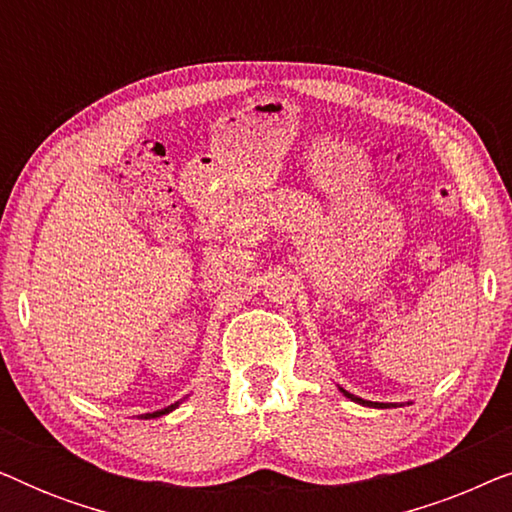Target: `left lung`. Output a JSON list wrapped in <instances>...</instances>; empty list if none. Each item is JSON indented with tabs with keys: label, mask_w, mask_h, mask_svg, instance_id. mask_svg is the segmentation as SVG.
Masks as SVG:
<instances>
[{
	"label": "left lung",
	"mask_w": 512,
	"mask_h": 512,
	"mask_svg": "<svg viewBox=\"0 0 512 512\" xmlns=\"http://www.w3.org/2000/svg\"><path fill=\"white\" fill-rule=\"evenodd\" d=\"M340 391H342V396H347V398H352L354 403H359V405H368V408H396L394 403H377V401H363V398H359V396H354V394H349V391H345L340 387Z\"/></svg>",
	"instance_id": "1"
}]
</instances>
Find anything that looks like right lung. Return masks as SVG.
I'll return each instance as SVG.
<instances>
[{
  "label": "right lung",
  "instance_id": "1",
  "mask_svg": "<svg viewBox=\"0 0 512 512\" xmlns=\"http://www.w3.org/2000/svg\"><path fill=\"white\" fill-rule=\"evenodd\" d=\"M174 408H179V401H177V403H172V405H167V408H163V410H156V412H146V415H142V417H144V419L163 417V415H167V412H172Z\"/></svg>",
  "mask_w": 512,
  "mask_h": 512
}]
</instances>
